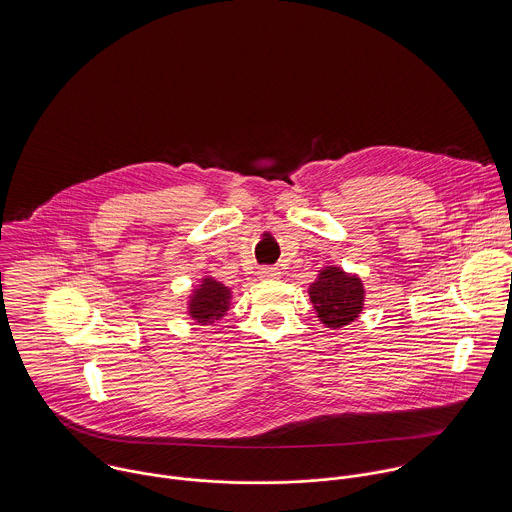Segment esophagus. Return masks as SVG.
Segmentation results:
<instances>
[{
    "mask_svg": "<svg viewBox=\"0 0 512 512\" xmlns=\"http://www.w3.org/2000/svg\"><path fill=\"white\" fill-rule=\"evenodd\" d=\"M258 278H262V280H276V278H280V270L274 268V266H264V268L258 270Z\"/></svg>",
    "mask_w": 512,
    "mask_h": 512,
    "instance_id": "obj_1",
    "label": "esophagus"
}]
</instances>
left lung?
Here are the masks:
<instances>
[{
	"instance_id": "left-lung-1",
	"label": "left lung",
	"mask_w": 512,
	"mask_h": 512,
	"mask_svg": "<svg viewBox=\"0 0 512 512\" xmlns=\"http://www.w3.org/2000/svg\"><path fill=\"white\" fill-rule=\"evenodd\" d=\"M309 299L321 323L331 329L353 323L363 311L365 290L359 276L347 274L341 268H323L317 280L309 286Z\"/></svg>"
}]
</instances>
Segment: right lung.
Returning a JSON list of instances; mask_svg holds the SVG:
<instances>
[{"instance_id":"right-lung-1","label":"right lung","mask_w":512,"mask_h":512,"mask_svg":"<svg viewBox=\"0 0 512 512\" xmlns=\"http://www.w3.org/2000/svg\"><path fill=\"white\" fill-rule=\"evenodd\" d=\"M230 290L213 278H205L199 290H195L189 299V315L197 323H213L220 319L228 309Z\"/></svg>"}]
</instances>
